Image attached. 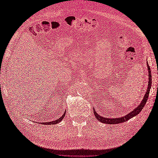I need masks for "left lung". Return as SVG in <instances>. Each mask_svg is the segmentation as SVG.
I'll return each mask as SVG.
<instances>
[{
    "mask_svg": "<svg viewBox=\"0 0 158 158\" xmlns=\"http://www.w3.org/2000/svg\"><path fill=\"white\" fill-rule=\"evenodd\" d=\"M147 70H148V77H149V80H148V85H147V89L145 96H144L142 101L140 102L139 105L137 106L135 109H134L133 110H132L130 113H128L125 116L118 117V118H109V117H104L102 116H100L98 115V113L96 112V110L94 108V115L96 117V119L100 122L103 123H107V124H117V123H121L123 122H125L126 121L129 120L130 119L132 118L133 117H135L136 115H138V114L141 111L143 107L145 106L146 102L147 101V99H148L150 89L152 88V73H151V69L150 67L148 64V62H147Z\"/></svg>",
    "mask_w": 158,
    "mask_h": 158,
    "instance_id": "1",
    "label": "left lung"
}]
</instances>
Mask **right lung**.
I'll return each instance as SVG.
<instances>
[{
	"instance_id": "1",
	"label": "right lung",
	"mask_w": 158,
	"mask_h": 158,
	"mask_svg": "<svg viewBox=\"0 0 158 158\" xmlns=\"http://www.w3.org/2000/svg\"><path fill=\"white\" fill-rule=\"evenodd\" d=\"M65 114H66V111L63 113V115L60 117L59 119H56V120H54V121H52V122H43V123H41L42 124H45V125H53V124H56V123H58L59 122H62V119H64V116H65Z\"/></svg>"
}]
</instances>
